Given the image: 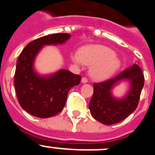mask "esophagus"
<instances>
[{
	"instance_id": "esophagus-1",
	"label": "esophagus",
	"mask_w": 155,
	"mask_h": 155,
	"mask_svg": "<svg viewBox=\"0 0 155 155\" xmlns=\"http://www.w3.org/2000/svg\"><path fill=\"white\" fill-rule=\"evenodd\" d=\"M81 82H82V83H84V84H85V83H87V79L86 78H82Z\"/></svg>"
}]
</instances>
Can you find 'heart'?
Returning a JSON list of instances; mask_svg holds the SVG:
<instances>
[{
	"mask_svg": "<svg viewBox=\"0 0 155 155\" xmlns=\"http://www.w3.org/2000/svg\"><path fill=\"white\" fill-rule=\"evenodd\" d=\"M75 64L91 66L90 75L95 81H104L120 69L121 62L113 50L102 45H89L71 54Z\"/></svg>",
	"mask_w": 155,
	"mask_h": 155,
	"instance_id": "b5f03b06",
	"label": "heart"
}]
</instances>
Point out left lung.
Here are the masks:
<instances>
[{"instance_id":"left-lung-1","label":"left lung","mask_w":155,"mask_h":155,"mask_svg":"<svg viewBox=\"0 0 155 155\" xmlns=\"http://www.w3.org/2000/svg\"><path fill=\"white\" fill-rule=\"evenodd\" d=\"M121 81H128L129 91L122 98L113 95L112 89ZM144 83L143 72L137 64L106 81L94 84V93L88 107L91 116L105 125L120 123L135 111Z\"/></svg>"}]
</instances>
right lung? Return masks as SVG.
I'll use <instances>...</instances> for the list:
<instances>
[{
    "instance_id": "obj_1",
    "label": "right lung",
    "mask_w": 155,
    "mask_h": 155,
    "mask_svg": "<svg viewBox=\"0 0 155 155\" xmlns=\"http://www.w3.org/2000/svg\"><path fill=\"white\" fill-rule=\"evenodd\" d=\"M71 35L56 33L29 42L21 53L16 64L15 87L18 102L24 110L39 118L58 114L65 105L68 91L78 85L80 75L61 69L50 74H40L35 69V61L43 46L64 44Z\"/></svg>"
}]
</instances>
